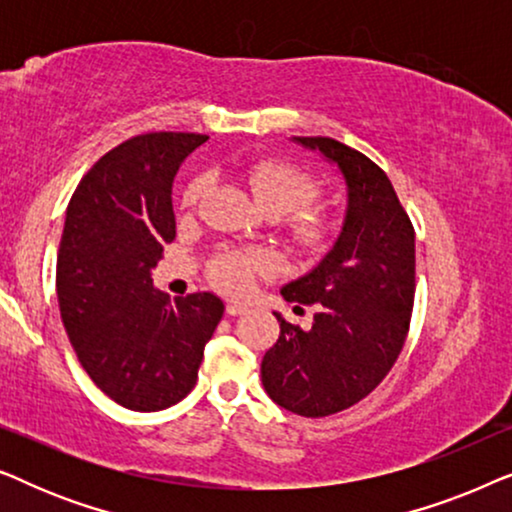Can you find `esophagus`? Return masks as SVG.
I'll list each match as a JSON object with an SVG mask.
<instances>
[{
  "label": "esophagus",
  "mask_w": 512,
  "mask_h": 512,
  "mask_svg": "<svg viewBox=\"0 0 512 512\" xmlns=\"http://www.w3.org/2000/svg\"><path fill=\"white\" fill-rule=\"evenodd\" d=\"M249 307L242 305V303H228L226 305V314L228 317H240V314H247Z\"/></svg>",
  "instance_id": "esophagus-1"
}]
</instances>
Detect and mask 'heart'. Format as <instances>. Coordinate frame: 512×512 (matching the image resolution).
<instances>
[{
	"label": "heart",
	"mask_w": 512,
	"mask_h": 512,
	"mask_svg": "<svg viewBox=\"0 0 512 512\" xmlns=\"http://www.w3.org/2000/svg\"><path fill=\"white\" fill-rule=\"evenodd\" d=\"M244 181L254 193L258 205L268 214L289 216V230L300 247H317L326 237L328 221L326 216L310 209L312 200H317L319 184L312 177H307L296 165L286 163L279 158H263L251 163L244 170ZM205 179H195L184 195L186 205H193L200 198ZM268 268V258L261 251H223L209 265V277L228 293L249 291L251 279L256 272Z\"/></svg>",
	"instance_id": "heart-1"
}]
</instances>
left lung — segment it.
I'll return each mask as SVG.
<instances>
[{"label": "left lung", "mask_w": 512, "mask_h": 512, "mask_svg": "<svg viewBox=\"0 0 512 512\" xmlns=\"http://www.w3.org/2000/svg\"><path fill=\"white\" fill-rule=\"evenodd\" d=\"M338 165L347 209L333 249L317 268L282 286L289 303L317 305L312 328L282 319L263 356L268 396L300 417L352 408L401 354L415 303V228L387 174L331 137H293Z\"/></svg>", "instance_id": "obj_1"}]
</instances>
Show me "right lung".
<instances>
[{"label":"right lung","instance_id":"right-lung-1","mask_svg":"<svg viewBox=\"0 0 512 512\" xmlns=\"http://www.w3.org/2000/svg\"><path fill=\"white\" fill-rule=\"evenodd\" d=\"M207 139L132 137L90 167L67 205L55 275L62 324L90 380L128 410H165L191 394L223 317L214 293L170 303L151 279L177 235L174 177Z\"/></svg>","mask_w":512,"mask_h":512}]
</instances>
